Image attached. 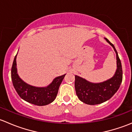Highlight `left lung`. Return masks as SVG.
Instances as JSON below:
<instances>
[{
  "label": "left lung",
  "mask_w": 132,
  "mask_h": 132,
  "mask_svg": "<svg viewBox=\"0 0 132 132\" xmlns=\"http://www.w3.org/2000/svg\"><path fill=\"white\" fill-rule=\"evenodd\" d=\"M106 41L111 45L116 54L117 70L114 77L101 83H92L84 78L75 75V88L78 99L88 105L100 104L111 98L119 89L123 80L121 62L114 45L107 38Z\"/></svg>",
  "instance_id": "obj_1"
}]
</instances>
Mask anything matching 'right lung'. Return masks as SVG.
Here are the masks:
<instances>
[{
    "mask_svg": "<svg viewBox=\"0 0 132 132\" xmlns=\"http://www.w3.org/2000/svg\"><path fill=\"white\" fill-rule=\"evenodd\" d=\"M16 55L14 57L11 68V79L13 86L21 98L32 104L38 106L46 105L55 99L59 88L66 74L56 77L47 87H38L23 82L17 73Z\"/></svg>",
    "mask_w": 132,
    "mask_h": 132,
    "instance_id": "add662e5",
    "label": "right lung"
}]
</instances>
